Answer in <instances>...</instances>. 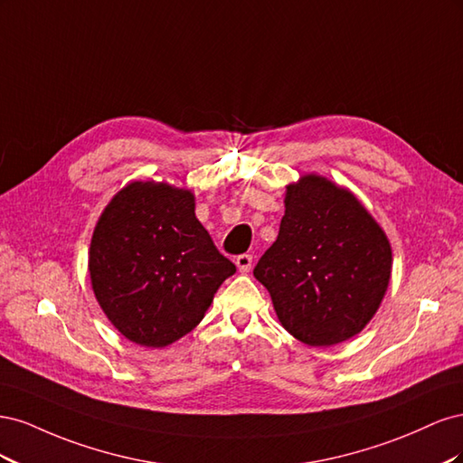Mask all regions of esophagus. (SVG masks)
I'll use <instances>...</instances> for the list:
<instances>
[{
	"label": "esophagus",
	"instance_id": "34e87169",
	"mask_svg": "<svg viewBox=\"0 0 463 463\" xmlns=\"http://www.w3.org/2000/svg\"><path fill=\"white\" fill-rule=\"evenodd\" d=\"M235 264H237V269H240V272H249L250 270V266H253V255H240L235 259Z\"/></svg>",
	"mask_w": 463,
	"mask_h": 463
}]
</instances>
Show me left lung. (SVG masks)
<instances>
[{
    "instance_id": "obj_1",
    "label": "left lung",
    "mask_w": 463,
    "mask_h": 463,
    "mask_svg": "<svg viewBox=\"0 0 463 463\" xmlns=\"http://www.w3.org/2000/svg\"><path fill=\"white\" fill-rule=\"evenodd\" d=\"M278 240L255 266L282 326L315 347L340 344L374 317L392 272L388 237L352 193L326 177L288 185Z\"/></svg>"
}]
</instances>
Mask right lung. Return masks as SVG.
<instances>
[{"label": "right lung", "mask_w": 463, "mask_h": 463, "mask_svg": "<svg viewBox=\"0 0 463 463\" xmlns=\"http://www.w3.org/2000/svg\"><path fill=\"white\" fill-rule=\"evenodd\" d=\"M89 272L102 311L125 338L165 347L203 320L235 264L194 216V194L133 181L98 220Z\"/></svg>", "instance_id": "add662e5"}]
</instances>
